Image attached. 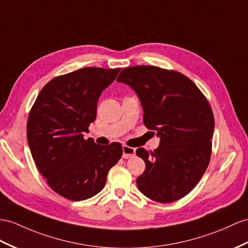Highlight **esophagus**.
<instances>
[{"instance_id": "1", "label": "esophagus", "mask_w": 248, "mask_h": 248, "mask_svg": "<svg viewBox=\"0 0 248 248\" xmlns=\"http://www.w3.org/2000/svg\"><path fill=\"white\" fill-rule=\"evenodd\" d=\"M123 155L122 156L124 159H129V158H132L136 155V148H132V147H129V146H126V145H123Z\"/></svg>"}]
</instances>
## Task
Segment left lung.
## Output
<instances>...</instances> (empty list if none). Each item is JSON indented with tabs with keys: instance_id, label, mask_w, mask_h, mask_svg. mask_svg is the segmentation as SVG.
<instances>
[{
	"instance_id": "8db88e82",
	"label": "left lung",
	"mask_w": 248,
	"mask_h": 248,
	"mask_svg": "<svg viewBox=\"0 0 248 248\" xmlns=\"http://www.w3.org/2000/svg\"><path fill=\"white\" fill-rule=\"evenodd\" d=\"M117 81L135 90L145 126L160 138L153 153L137 149L145 162V170L137 179L139 190L160 203L185 197L210 160L215 120L206 98L184 75L155 66L125 68Z\"/></svg>"
}]
</instances>
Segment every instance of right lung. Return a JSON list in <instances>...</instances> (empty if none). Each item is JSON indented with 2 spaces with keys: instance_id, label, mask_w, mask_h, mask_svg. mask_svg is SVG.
Masks as SVG:
<instances>
[{
  "instance_id": "obj_1",
  "label": "right lung",
  "mask_w": 248,
  "mask_h": 248,
  "mask_svg": "<svg viewBox=\"0 0 248 248\" xmlns=\"http://www.w3.org/2000/svg\"><path fill=\"white\" fill-rule=\"evenodd\" d=\"M120 68L85 67L52 78L29 112L27 141L39 171L50 188L71 201L98 194L122 156V145H98L84 139L96 117L102 92Z\"/></svg>"
}]
</instances>
